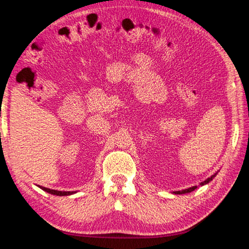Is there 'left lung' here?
<instances>
[{
	"label": "left lung",
	"mask_w": 249,
	"mask_h": 249,
	"mask_svg": "<svg viewBox=\"0 0 249 249\" xmlns=\"http://www.w3.org/2000/svg\"><path fill=\"white\" fill-rule=\"evenodd\" d=\"M216 176V174H214V175H213V176H211L210 177V178H207L206 180H204L203 181V183H200V185H205V184H208V183H210V181L213 179V178H214V177ZM197 188V186H193V187H189V188H187V189H183V191H177V192H174L175 193V194H186V193H191V192H193V191H194V189H196Z\"/></svg>",
	"instance_id": "left-lung-1"
}]
</instances>
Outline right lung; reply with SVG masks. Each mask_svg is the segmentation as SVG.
Segmentation results:
<instances>
[{"mask_svg": "<svg viewBox=\"0 0 249 249\" xmlns=\"http://www.w3.org/2000/svg\"><path fill=\"white\" fill-rule=\"evenodd\" d=\"M39 188H42L43 191L50 193V194L57 195V196H68V195L74 194V192H61V191H55V189H50V188H46V187H43V186H39Z\"/></svg>", "mask_w": 249, "mask_h": 249, "instance_id": "obj_1", "label": "right lung"}]
</instances>
